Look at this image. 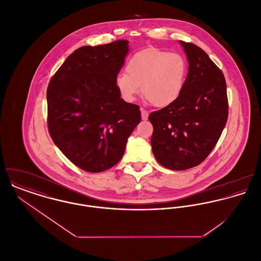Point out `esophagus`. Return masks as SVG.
Instances as JSON below:
<instances>
[{"mask_svg":"<svg viewBox=\"0 0 261 261\" xmlns=\"http://www.w3.org/2000/svg\"><path fill=\"white\" fill-rule=\"evenodd\" d=\"M141 112H142V119L143 120H147L148 117H149V112L145 111V110H143V109L141 110Z\"/></svg>","mask_w":261,"mask_h":261,"instance_id":"34e87169","label":"esophagus"}]
</instances>
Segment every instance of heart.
I'll return each instance as SVG.
<instances>
[{"instance_id": "heart-1", "label": "heart", "mask_w": 261, "mask_h": 261, "mask_svg": "<svg viewBox=\"0 0 261 261\" xmlns=\"http://www.w3.org/2000/svg\"><path fill=\"white\" fill-rule=\"evenodd\" d=\"M125 72L116 75L115 87L126 102L142 93L155 108H166L180 96L186 77L182 56L149 47L136 52L127 61Z\"/></svg>"}]
</instances>
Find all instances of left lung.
<instances>
[{"instance_id":"obj_1","label":"left lung","mask_w":261,"mask_h":261,"mask_svg":"<svg viewBox=\"0 0 261 261\" xmlns=\"http://www.w3.org/2000/svg\"><path fill=\"white\" fill-rule=\"evenodd\" d=\"M189 67L178 99L149 120L151 150L163 167L183 171L201 164L216 146L228 117L222 71L200 47L179 41Z\"/></svg>"}]
</instances>
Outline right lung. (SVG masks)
<instances>
[{
  "mask_svg": "<svg viewBox=\"0 0 261 261\" xmlns=\"http://www.w3.org/2000/svg\"><path fill=\"white\" fill-rule=\"evenodd\" d=\"M128 50L126 40L80 47L49 82L50 137L86 172L99 173L116 165L141 121L140 108L125 102L114 83Z\"/></svg>",
  "mask_w": 261,
  "mask_h": 261,
  "instance_id": "add662e5",
  "label": "right lung"
}]
</instances>
